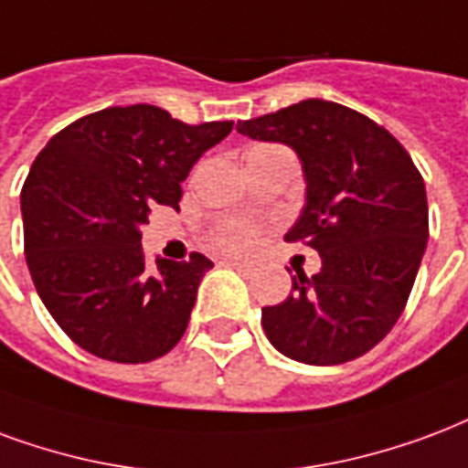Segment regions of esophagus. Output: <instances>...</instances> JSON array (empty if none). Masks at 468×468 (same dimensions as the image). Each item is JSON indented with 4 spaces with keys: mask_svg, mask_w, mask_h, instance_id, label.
Returning a JSON list of instances; mask_svg holds the SVG:
<instances>
[{
    "mask_svg": "<svg viewBox=\"0 0 468 468\" xmlns=\"http://www.w3.org/2000/svg\"><path fill=\"white\" fill-rule=\"evenodd\" d=\"M225 265H228V268L238 270V272H243V275H250L252 270H255L250 262H243V261H225Z\"/></svg>",
    "mask_w": 468,
    "mask_h": 468,
    "instance_id": "esophagus-1",
    "label": "esophagus"
}]
</instances>
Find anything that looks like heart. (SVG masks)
I'll list each match as a JSON object with an SVG mask.
<instances>
[{
  "label": "heart",
  "instance_id": "heart-1",
  "mask_svg": "<svg viewBox=\"0 0 468 468\" xmlns=\"http://www.w3.org/2000/svg\"><path fill=\"white\" fill-rule=\"evenodd\" d=\"M210 238L223 250H245L255 240V223L243 220V218H228V220L216 225Z\"/></svg>",
  "mask_w": 468,
  "mask_h": 468
}]
</instances>
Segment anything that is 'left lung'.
Instances as JSON below:
<instances>
[{
  "mask_svg": "<svg viewBox=\"0 0 468 468\" xmlns=\"http://www.w3.org/2000/svg\"><path fill=\"white\" fill-rule=\"evenodd\" d=\"M238 133L285 144L304 176V206L285 240L320 252L292 292L262 307L272 347L303 365H342L387 337L407 304L429 240L424 181L399 141L342 103L307 99Z\"/></svg>",
  "mask_w": 468,
  "mask_h": 468,
  "instance_id": "obj_1",
  "label": "left lung"
}]
</instances>
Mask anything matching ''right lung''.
<instances>
[{
  "mask_svg": "<svg viewBox=\"0 0 468 468\" xmlns=\"http://www.w3.org/2000/svg\"><path fill=\"white\" fill-rule=\"evenodd\" d=\"M233 121L188 126L158 106H113L69 123L41 148L22 188L24 252L41 303L96 357L138 365L164 357L188 327L213 262L155 258L141 225L178 207L188 178Z\"/></svg>",
  "mask_w": 468,
  "mask_h": 468,
  "instance_id": "right-lung-1",
  "label": "right lung"
}]
</instances>
